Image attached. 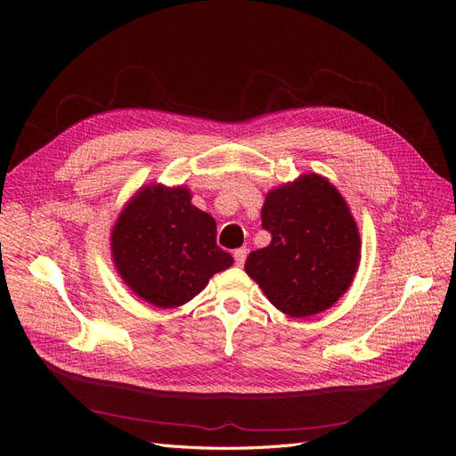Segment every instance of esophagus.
<instances>
[{"instance_id":"obj_1","label":"esophagus","mask_w":456,"mask_h":456,"mask_svg":"<svg viewBox=\"0 0 456 456\" xmlns=\"http://www.w3.org/2000/svg\"><path fill=\"white\" fill-rule=\"evenodd\" d=\"M232 256H234V262H236V266H244V262H246V256H248V249H246V248H238V249H234Z\"/></svg>"}]
</instances>
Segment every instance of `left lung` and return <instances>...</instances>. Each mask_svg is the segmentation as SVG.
Segmentation results:
<instances>
[{
  "mask_svg": "<svg viewBox=\"0 0 456 456\" xmlns=\"http://www.w3.org/2000/svg\"><path fill=\"white\" fill-rule=\"evenodd\" d=\"M270 246L251 251L248 275L281 313L306 318L349 289L361 260L353 216L327 179L310 174L272 190L262 207Z\"/></svg>",
  "mask_w": 456,
  "mask_h": 456,
  "instance_id": "8db88e82",
  "label": "left lung"
}]
</instances>
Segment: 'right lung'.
I'll list each match as a JSON object with an SVG mask.
<instances>
[{
  "label": "right lung",
  "mask_w": 456,
  "mask_h": 456,
  "mask_svg": "<svg viewBox=\"0 0 456 456\" xmlns=\"http://www.w3.org/2000/svg\"><path fill=\"white\" fill-rule=\"evenodd\" d=\"M114 265L129 289L160 308L196 297L232 256L216 244V222L190 203L183 186H148L119 214Z\"/></svg>",
  "instance_id": "obj_1"
}]
</instances>
